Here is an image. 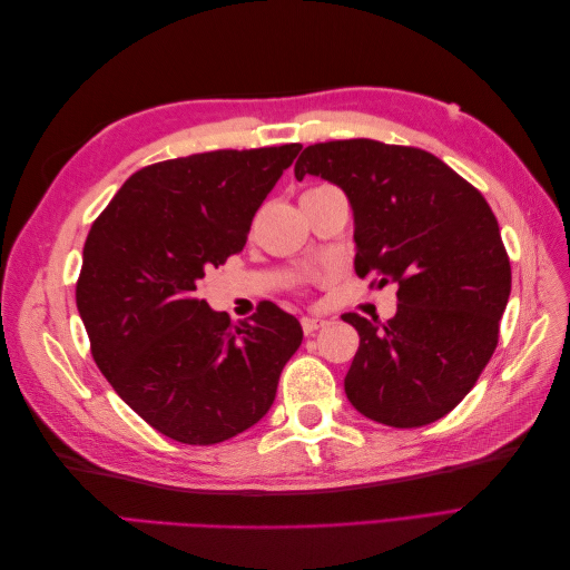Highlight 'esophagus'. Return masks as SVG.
Masks as SVG:
<instances>
[{
  "instance_id": "esophagus-1",
  "label": "esophagus",
  "mask_w": 570,
  "mask_h": 570,
  "mask_svg": "<svg viewBox=\"0 0 570 570\" xmlns=\"http://www.w3.org/2000/svg\"><path fill=\"white\" fill-rule=\"evenodd\" d=\"M325 323H327V321H323V318L304 316V318H302V331H304V335H314L316 331H321V327H323Z\"/></svg>"
}]
</instances>
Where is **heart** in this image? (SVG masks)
<instances>
[{"label": "heart", "instance_id": "heart-1", "mask_svg": "<svg viewBox=\"0 0 570 570\" xmlns=\"http://www.w3.org/2000/svg\"><path fill=\"white\" fill-rule=\"evenodd\" d=\"M318 187H323V185H318ZM312 189H316V187H312Z\"/></svg>", "mask_w": 570, "mask_h": 570}]
</instances>
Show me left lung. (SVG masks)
<instances>
[{"mask_svg": "<svg viewBox=\"0 0 570 570\" xmlns=\"http://www.w3.org/2000/svg\"><path fill=\"white\" fill-rule=\"evenodd\" d=\"M321 176L354 209V271L396 283V314L358 331L344 392L366 419L421 428L446 416L485 371L511 292L499 223L478 189L435 154L377 140L306 147L295 178Z\"/></svg>", "mask_w": 570, "mask_h": 570, "instance_id": "obj_1", "label": "left lung"}]
</instances>
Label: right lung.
<instances>
[{
	"label": "right lung",
	"instance_id": "right-lung-1",
	"mask_svg": "<svg viewBox=\"0 0 570 570\" xmlns=\"http://www.w3.org/2000/svg\"><path fill=\"white\" fill-rule=\"evenodd\" d=\"M299 149H216L145 166L85 239L76 304L95 364L170 440L216 444L262 421L302 344L299 321L273 302L233 325L195 295L206 271L243 252Z\"/></svg>",
	"mask_w": 570,
	"mask_h": 570
}]
</instances>
